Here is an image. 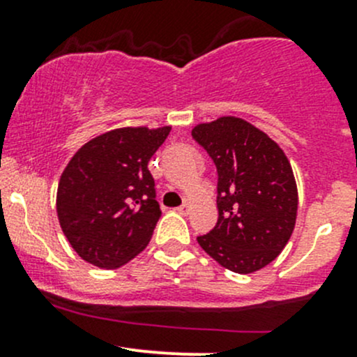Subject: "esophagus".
Returning a JSON list of instances; mask_svg holds the SVG:
<instances>
[{
  "mask_svg": "<svg viewBox=\"0 0 357 357\" xmlns=\"http://www.w3.org/2000/svg\"><path fill=\"white\" fill-rule=\"evenodd\" d=\"M178 212H179V214H181V215L188 214V212H190V204H188V202H185V204H183L181 207H178Z\"/></svg>",
  "mask_w": 357,
  "mask_h": 357,
  "instance_id": "obj_1",
  "label": "esophagus"
}]
</instances>
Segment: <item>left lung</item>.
<instances>
[{
	"label": "left lung",
	"instance_id": "1",
	"mask_svg": "<svg viewBox=\"0 0 357 357\" xmlns=\"http://www.w3.org/2000/svg\"><path fill=\"white\" fill-rule=\"evenodd\" d=\"M192 138L218 169L219 218L200 247L226 269L248 275L275 261L297 218L289 158L261 129L238 117L200 124Z\"/></svg>",
	"mask_w": 357,
	"mask_h": 357
}]
</instances>
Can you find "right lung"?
Listing matches in <instances>:
<instances>
[{
	"mask_svg": "<svg viewBox=\"0 0 357 357\" xmlns=\"http://www.w3.org/2000/svg\"><path fill=\"white\" fill-rule=\"evenodd\" d=\"M171 128H122L86 143L68 162L56 214L68 243L93 266L114 269L138 255L162 211L149 162Z\"/></svg>",
	"mask_w": 357,
	"mask_h": 357,
	"instance_id": "add662e5",
	"label": "right lung"
}]
</instances>
